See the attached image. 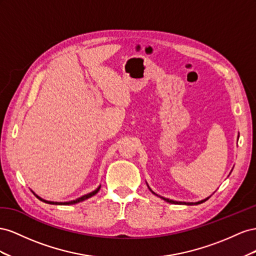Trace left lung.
I'll use <instances>...</instances> for the list:
<instances>
[{
  "mask_svg": "<svg viewBox=\"0 0 256 256\" xmlns=\"http://www.w3.org/2000/svg\"><path fill=\"white\" fill-rule=\"evenodd\" d=\"M153 193V192H152ZM156 194V193H154ZM160 198H163L164 200H166L167 202H170V204H184V205H198V204H202V202H206L208 198H206V200H200V202H174V200H168V198H164V197H162V196H160Z\"/></svg>",
  "mask_w": 256,
  "mask_h": 256,
  "instance_id": "left-lung-1",
  "label": "left lung"
}]
</instances>
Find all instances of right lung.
I'll use <instances>...</instances> for the list:
<instances>
[{
	"mask_svg": "<svg viewBox=\"0 0 256 256\" xmlns=\"http://www.w3.org/2000/svg\"><path fill=\"white\" fill-rule=\"evenodd\" d=\"M100 186H98L96 191H93V192H91V193H89V194H86V195H84V196H82V197H79V198H77L76 200H72V202H48V200H42V198H40V196H38L36 195V197H38V200H40L42 202H47V204H51V205H72V204H77V202H82V200H88V198H90V197H92L93 195H96L98 191H100Z\"/></svg>",
	"mask_w": 256,
	"mask_h": 256,
	"instance_id": "add662e5",
	"label": "right lung"
}]
</instances>
